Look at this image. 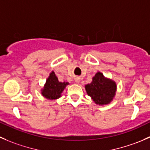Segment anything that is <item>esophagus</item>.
<instances>
[{
    "label": "esophagus",
    "instance_id": "1",
    "mask_svg": "<svg viewBox=\"0 0 150 150\" xmlns=\"http://www.w3.org/2000/svg\"><path fill=\"white\" fill-rule=\"evenodd\" d=\"M74 80H75L76 83H78V84H79V83L80 82V78H79V77H75Z\"/></svg>",
    "mask_w": 150,
    "mask_h": 150
}]
</instances>
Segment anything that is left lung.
<instances>
[{
    "label": "left lung",
    "instance_id": "left-lung-1",
    "mask_svg": "<svg viewBox=\"0 0 150 150\" xmlns=\"http://www.w3.org/2000/svg\"><path fill=\"white\" fill-rule=\"evenodd\" d=\"M87 95L98 105L110 103L115 98L117 91L116 82L106 78L100 72H97L93 77V81L85 85Z\"/></svg>",
    "mask_w": 150,
    "mask_h": 150
}]
</instances>
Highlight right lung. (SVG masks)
Instances as JSON below:
<instances>
[{
    "label": "right lung",
    "mask_w": 150,
    "mask_h": 150,
    "mask_svg": "<svg viewBox=\"0 0 150 150\" xmlns=\"http://www.w3.org/2000/svg\"><path fill=\"white\" fill-rule=\"evenodd\" d=\"M69 84V82L58 81L54 71H52L46 81L44 88L41 90V95L48 100H56L61 96V93Z\"/></svg>",
    "instance_id": "obj_1"
}]
</instances>
